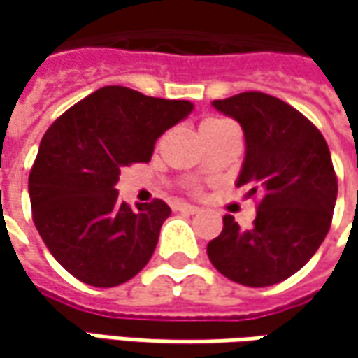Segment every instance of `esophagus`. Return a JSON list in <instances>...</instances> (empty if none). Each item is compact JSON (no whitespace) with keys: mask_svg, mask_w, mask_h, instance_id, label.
Masks as SVG:
<instances>
[{"mask_svg":"<svg viewBox=\"0 0 358 358\" xmlns=\"http://www.w3.org/2000/svg\"><path fill=\"white\" fill-rule=\"evenodd\" d=\"M177 209H179V211H183V213H189V215L199 213V207H195V205H187V203H181Z\"/></svg>","mask_w":358,"mask_h":358,"instance_id":"esophagus-1","label":"esophagus"}]
</instances>
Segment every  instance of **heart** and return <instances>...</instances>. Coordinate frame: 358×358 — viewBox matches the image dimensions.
I'll use <instances>...</instances> for the list:
<instances>
[{
    "label": "heart",
    "instance_id": "heart-1",
    "mask_svg": "<svg viewBox=\"0 0 358 358\" xmlns=\"http://www.w3.org/2000/svg\"><path fill=\"white\" fill-rule=\"evenodd\" d=\"M225 123H231V121H227V119H219V117L205 119V121H203V125H201V129H207V127H219V125H225Z\"/></svg>",
    "mask_w": 358,
    "mask_h": 358
}]
</instances>
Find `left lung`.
<instances>
[{
	"mask_svg": "<svg viewBox=\"0 0 358 358\" xmlns=\"http://www.w3.org/2000/svg\"><path fill=\"white\" fill-rule=\"evenodd\" d=\"M245 135L237 187L259 197L251 229L233 215L207 245L213 267L245 287H268L307 265L329 233L337 201V175L329 145L309 119L281 99L245 91L211 103Z\"/></svg>",
	"mask_w": 358,
	"mask_h": 358,
	"instance_id": "left-lung-1",
	"label": "left lung"
}]
</instances>
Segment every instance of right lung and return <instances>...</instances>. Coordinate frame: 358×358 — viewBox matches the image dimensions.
Returning a JSON list of instances; mask_svg holds the SVG:
<instances>
[{"mask_svg": "<svg viewBox=\"0 0 358 358\" xmlns=\"http://www.w3.org/2000/svg\"><path fill=\"white\" fill-rule=\"evenodd\" d=\"M191 111V101L107 85L45 131L29 173L34 223L76 279L117 287L149 263L171 209L161 199L131 209L115 185L123 167L147 163L159 137Z\"/></svg>", "mask_w": 358, "mask_h": 358, "instance_id": "1", "label": "right lung"}]
</instances>
